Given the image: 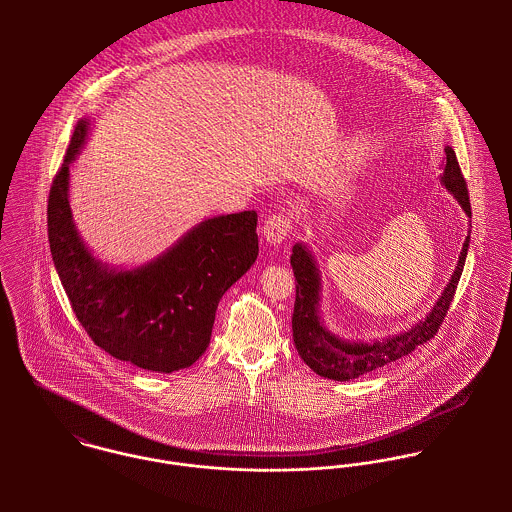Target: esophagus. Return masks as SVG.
Here are the masks:
<instances>
[{
  "instance_id": "obj_1",
  "label": "esophagus",
  "mask_w": 512,
  "mask_h": 512,
  "mask_svg": "<svg viewBox=\"0 0 512 512\" xmlns=\"http://www.w3.org/2000/svg\"><path fill=\"white\" fill-rule=\"evenodd\" d=\"M292 215L290 213H276L272 215L270 219L264 222V238L270 242V244H280L286 240V236L290 234L292 230Z\"/></svg>"
}]
</instances>
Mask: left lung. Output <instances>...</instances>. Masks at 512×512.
Here are the masks:
<instances>
[{"label":"left lung","mask_w":512,"mask_h":512,"mask_svg":"<svg viewBox=\"0 0 512 512\" xmlns=\"http://www.w3.org/2000/svg\"><path fill=\"white\" fill-rule=\"evenodd\" d=\"M445 189L455 195L467 217L471 219V203H469V191L467 183L463 179L461 167L457 163L453 147H445V169L441 177ZM469 248V236L465 238L459 264L445 288L441 293L438 303L434 305L432 313L420 321L414 329L386 339L382 343H345L331 335L319 321L317 305H319V272L315 268V262L311 254L305 250L303 244H295L292 250L293 276H295V303H293L292 329L293 341L297 347V353L305 361V365L315 370L319 376L331 378V380H351L366 372H372L380 366L394 363L412 351L416 347L428 343L441 327L451 299L457 290L465 258Z\"/></svg>","instance_id":"1"}]
</instances>
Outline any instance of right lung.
Listing matches in <instances>:
<instances>
[{
  "mask_svg": "<svg viewBox=\"0 0 512 512\" xmlns=\"http://www.w3.org/2000/svg\"><path fill=\"white\" fill-rule=\"evenodd\" d=\"M86 132L80 120L47 205L51 254L74 315L120 361L165 374L187 368L209 347L220 297L258 256V215L205 220L144 268L108 270L84 248L69 205V165Z\"/></svg>",
  "mask_w": 512,
  "mask_h": 512,
  "instance_id": "1",
  "label": "right lung"
}]
</instances>
